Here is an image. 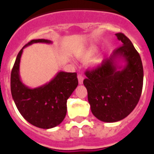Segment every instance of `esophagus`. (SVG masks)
Wrapping results in <instances>:
<instances>
[{
	"label": "esophagus",
	"mask_w": 154,
	"mask_h": 154,
	"mask_svg": "<svg viewBox=\"0 0 154 154\" xmlns=\"http://www.w3.org/2000/svg\"><path fill=\"white\" fill-rule=\"evenodd\" d=\"M77 78H78V82H79L80 85L83 84V80H84V77H83V75L79 73L78 76H77Z\"/></svg>",
	"instance_id": "34e87169"
}]
</instances>
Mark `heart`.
<instances>
[{
    "mask_svg": "<svg viewBox=\"0 0 154 154\" xmlns=\"http://www.w3.org/2000/svg\"><path fill=\"white\" fill-rule=\"evenodd\" d=\"M97 48L96 47H91V48H89L85 52H84L83 53H82L81 55L79 56V58L81 60H87V59H89V57H91L92 56L94 55L97 52Z\"/></svg>",
    "mask_w": 154,
    "mask_h": 154,
    "instance_id": "1",
    "label": "heart"
}]
</instances>
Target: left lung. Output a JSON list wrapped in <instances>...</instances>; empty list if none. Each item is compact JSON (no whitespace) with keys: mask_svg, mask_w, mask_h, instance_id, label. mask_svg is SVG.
I'll use <instances>...</instances> for the list:
<instances>
[{"mask_svg":"<svg viewBox=\"0 0 154 154\" xmlns=\"http://www.w3.org/2000/svg\"><path fill=\"white\" fill-rule=\"evenodd\" d=\"M122 46L116 49L101 65L87 70L84 85L93 114L104 122L126 117L136 107L143 86L141 57L131 41L116 33Z\"/></svg>","mask_w":154,"mask_h":154,"instance_id":"obj_1","label":"left lung"}]
</instances>
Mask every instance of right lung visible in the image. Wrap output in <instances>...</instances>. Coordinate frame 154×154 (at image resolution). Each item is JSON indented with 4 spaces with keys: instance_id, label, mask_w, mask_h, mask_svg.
I'll list each match as a JSON object with an SVG mask.
<instances>
[{
    "instance_id": "obj_1",
    "label": "right lung",
    "mask_w": 154,
    "mask_h": 154,
    "mask_svg": "<svg viewBox=\"0 0 154 154\" xmlns=\"http://www.w3.org/2000/svg\"><path fill=\"white\" fill-rule=\"evenodd\" d=\"M34 43L50 44L45 39L32 40L17 54L11 72V94L22 117L41 129L57 126L65 119L67 100L78 85L76 72L60 71L46 84L37 88L26 86L20 80V62L23 49Z\"/></svg>"
}]
</instances>
